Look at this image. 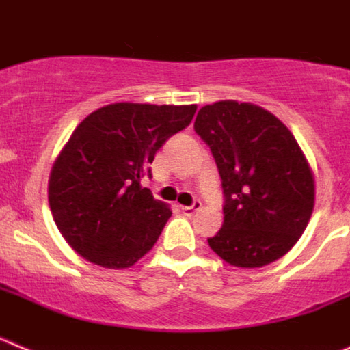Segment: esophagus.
I'll use <instances>...</instances> for the list:
<instances>
[{"label":"esophagus","instance_id":"obj_1","mask_svg":"<svg viewBox=\"0 0 350 350\" xmlns=\"http://www.w3.org/2000/svg\"><path fill=\"white\" fill-rule=\"evenodd\" d=\"M200 208H202V202H193L189 206H182V212H184L185 215H193V213L198 212Z\"/></svg>","mask_w":350,"mask_h":350}]
</instances>
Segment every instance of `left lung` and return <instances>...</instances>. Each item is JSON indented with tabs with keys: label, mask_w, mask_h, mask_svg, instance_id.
Returning a JSON list of instances; mask_svg holds the SVG:
<instances>
[{
	"label": "left lung",
	"mask_w": 350,
	"mask_h": 350,
	"mask_svg": "<svg viewBox=\"0 0 350 350\" xmlns=\"http://www.w3.org/2000/svg\"><path fill=\"white\" fill-rule=\"evenodd\" d=\"M194 131L212 150L224 193V222L210 249L238 268L282 258L307 228L315 196L293 133L265 108L231 100L200 108Z\"/></svg>",
	"instance_id": "8db88e82"
}]
</instances>
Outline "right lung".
Returning <instances> with one entry per match:
<instances>
[{
    "label": "right lung",
    "instance_id": "1",
    "mask_svg": "<svg viewBox=\"0 0 350 350\" xmlns=\"http://www.w3.org/2000/svg\"><path fill=\"white\" fill-rule=\"evenodd\" d=\"M194 112L196 105L116 103L77 126L49 178L52 217L71 249L105 268H129L152 249L172 210L142 180Z\"/></svg>",
    "mask_w": 350,
    "mask_h": 350
}]
</instances>
